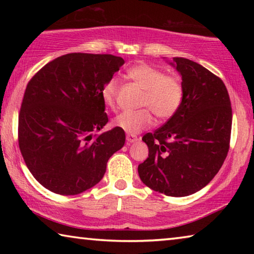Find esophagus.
Listing matches in <instances>:
<instances>
[{
    "label": "esophagus",
    "instance_id": "1",
    "mask_svg": "<svg viewBox=\"0 0 254 254\" xmlns=\"http://www.w3.org/2000/svg\"><path fill=\"white\" fill-rule=\"evenodd\" d=\"M135 141H137V136L136 135H134V134H127V142L128 144L135 142Z\"/></svg>",
    "mask_w": 254,
    "mask_h": 254
}]
</instances>
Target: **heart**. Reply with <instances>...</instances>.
Listing matches in <instances>:
<instances>
[{
	"mask_svg": "<svg viewBox=\"0 0 254 254\" xmlns=\"http://www.w3.org/2000/svg\"><path fill=\"white\" fill-rule=\"evenodd\" d=\"M127 75L144 89L141 106L148 107L161 120L169 119L177 112L184 94L183 84L177 77L165 75L162 70L149 64H137L128 69ZM118 91L119 81L117 78L109 79L103 86L102 98L107 106L114 107ZM148 110L142 109L122 112L115 118L114 126L128 134H137L152 126L153 119Z\"/></svg>",
	"mask_w": 254,
	"mask_h": 254,
	"instance_id": "heart-1",
	"label": "heart"
}]
</instances>
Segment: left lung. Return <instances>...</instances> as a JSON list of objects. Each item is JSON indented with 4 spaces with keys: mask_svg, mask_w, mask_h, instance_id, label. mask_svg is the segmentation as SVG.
I'll use <instances>...</instances> for the list:
<instances>
[{
    "mask_svg": "<svg viewBox=\"0 0 254 254\" xmlns=\"http://www.w3.org/2000/svg\"><path fill=\"white\" fill-rule=\"evenodd\" d=\"M170 65L182 76V104L142 137L149 157L137 173L153 190L184 197L204 188L221 169L230 148L232 107L224 83L205 67L182 57Z\"/></svg>",
    "mask_w": 254,
    "mask_h": 254,
    "instance_id": "obj_1",
    "label": "left lung"
}]
</instances>
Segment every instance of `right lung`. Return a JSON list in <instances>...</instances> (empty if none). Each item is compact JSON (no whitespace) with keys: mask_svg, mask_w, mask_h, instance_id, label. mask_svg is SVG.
Returning a JSON list of instances; mask_svg holds the SVG:
<instances>
[{"mask_svg":"<svg viewBox=\"0 0 254 254\" xmlns=\"http://www.w3.org/2000/svg\"><path fill=\"white\" fill-rule=\"evenodd\" d=\"M113 55L72 53L47 64L25 88L19 114V147L30 173L59 195L95 186L112 154L126 142L109 122L102 89L123 66Z\"/></svg>","mask_w":254,"mask_h":254,"instance_id":"obj_1","label":"right lung"}]
</instances>
